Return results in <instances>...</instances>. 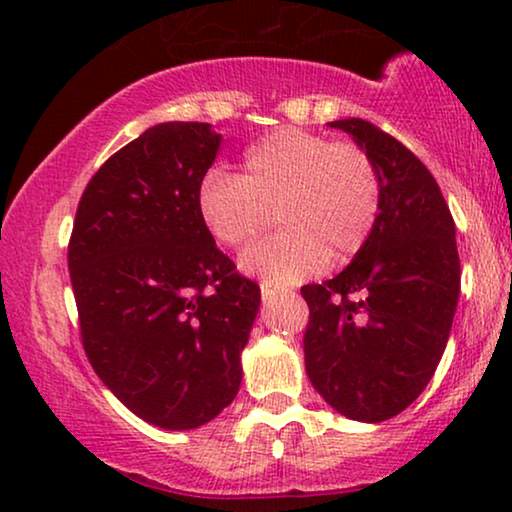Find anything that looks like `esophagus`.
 <instances>
[{
	"mask_svg": "<svg viewBox=\"0 0 512 512\" xmlns=\"http://www.w3.org/2000/svg\"><path fill=\"white\" fill-rule=\"evenodd\" d=\"M279 289H275V286L272 284H268V282H261V296H263V300L265 303H270V300H275L277 296H279Z\"/></svg>",
	"mask_w": 512,
	"mask_h": 512,
	"instance_id": "esophagus-1",
	"label": "esophagus"
}]
</instances>
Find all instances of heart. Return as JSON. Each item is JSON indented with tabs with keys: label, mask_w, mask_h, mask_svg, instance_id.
I'll return each instance as SVG.
<instances>
[{
	"label": "heart",
	"mask_w": 512,
	"mask_h": 512,
	"mask_svg": "<svg viewBox=\"0 0 512 512\" xmlns=\"http://www.w3.org/2000/svg\"><path fill=\"white\" fill-rule=\"evenodd\" d=\"M382 209V172L363 146L296 128L251 146L240 174L209 170L195 191L202 228L221 247L258 240L277 214L282 233L240 256L244 272L277 286L359 256Z\"/></svg>",
	"instance_id": "obj_1"
}]
</instances>
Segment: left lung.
<instances>
[{
  "instance_id": "left-lung-1",
  "label": "left lung",
  "mask_w": 512,
  "mask_h": 512,
  "mask_svg": "<svg viewBox=\"0 0 512 512\" xmlns=\"http://www.w3.org/2000/svg\"><path fill=\"white\" fill-rule=\"evenodd\" d=\"M380 167L384 209L368 247L338 277L300 289L305 370L324 401L356 422L403 412L436 373L457 310L454 219L426 165L363 118L328 123Z\"/></svg>"
}]
</instances>
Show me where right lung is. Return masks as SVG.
<instances>
[{
    "instance_id": "right-lung-1",
    "label": "right lung",
    "mask_w": 512,
    "mask_h": 512,
    "mask_svg": "<svg viewBox=\"0 0 512 512\" xmlns=\"http://www.w3.org/2000/svg\"><path fill=\"white\" fill-rule=\"evenodd\" d=\"M219 146L209 123L153 125L88 181L67 247L90 366L125 408L170 431L233 403L261 305L195 212Z\"/></svg>"
}]
</instances>
